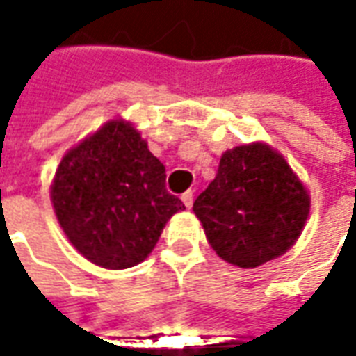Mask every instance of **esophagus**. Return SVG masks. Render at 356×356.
I'll use <instances>...</instances> for the list:
<instances>
[{"label":"esophagus","instance_id":"obj_1","mask_svg":"<svg viewBox=\"0 0 356 356\" xmlns=\"http://www.w3.org/2000/svg\"><path fill=\"white\" fill-rule=\"evenodd\" d=\"M181 200H183V204H185L186 208H191L193 206V202H194V193L193 191H186L183 196H181Z\"/></svg>","mask_w":356,"mask_h":356}]
</instances>
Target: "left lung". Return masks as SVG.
I'll list each match as a JSON object with an SVG mask.
<instances>
[{
	"label": "left lung",
	"instance_id": "obj_1",
	"mask_svg": "<svg viewBox=\"0 0 356 356\" xmlns=\"http://www.w3.org/2000/svg\"><path fill=\"white\" fill-rule=\"evenodd\" d=\"M193 209L221 259L254 268L293 246L309 216V194L282 156L254 143L221 156Z\"/></svg>",
	"mask_w": 356,
	"mask_h": 356
}]
</instances>
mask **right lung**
<instances>
[{
  "instance_id": "1",
  "label": "right lung",
  "mask_w": 356,
  "mask_h": 356,
  "mask_svg": "<svg viewBox=\"0 0 356 356\" xmlns=\"http://www.w3.org/2000/svg\"><path fill=\"white\" fill-rule=\"evenodd\" d=\"M53 208L86 259L104 268L145 261L185 204L165 188V168L131 125L112 120L60 160Z\"/></svg>"
}]
</instances>
